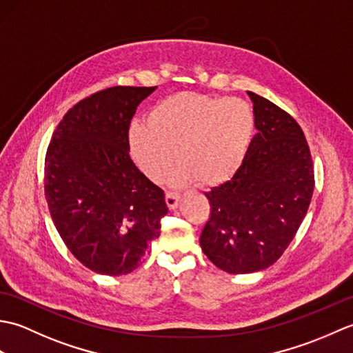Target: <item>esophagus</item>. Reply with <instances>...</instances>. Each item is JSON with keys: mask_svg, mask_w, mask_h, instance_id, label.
I'll return each instance as SVG.
<instances>
[{"mask_svg": "<svg viewBox=\"0 0 353 353\" xmlns=\"http://www.w3.org/2000/svg\"><path fill=\"white\" fill-rule=\"evenodd\" d=\"M179 200H181V194L176 191H167L165 192V201L170 209H176L179 205Z\"/></svg>", "mask_w": 353, "mask_h": 353, "instance_id": "34e87169", "label": "esophagus"}]
</instances>
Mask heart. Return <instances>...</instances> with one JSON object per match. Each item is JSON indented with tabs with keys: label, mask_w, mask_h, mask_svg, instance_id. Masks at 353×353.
<instances>
[{
	"label": "heart",
	"mask_w": 353,
	"mask_h": 353,
	"mask_svg": "<svg viewBox=\"0 0 353 353\" xmlns=\"http://www.w3.org/2000/svg\"><path fill=\"white\" fill-rule=\"evenodd\" d=\"M254 132V114L238 97L179 92L156 103L147 125L129 132L130 152L142 172L159 182L176 159V182L201 186L229 181L241 167Z\"/></svg>",
	"instance_id": "obj_1"
}]
</instances>
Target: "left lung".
<instances>
[{
  "label": "left lung",
  "mask_w": 353,
  "mask_h": 353,
  "mask_svg": "<svg viewBox=\"0 0 353 353\" xmlns=\"http://www.w3.org/2000/svg\"><path fill=\"white\" fill-rule=\"evenodd\" d=\"M247 94L258 133L234 177L205 192L211 216L200 235L209 261L230 274L274 264L301 228L314 191L311 152L301 125L264 97Z\"/></svg>",
  "instance_id": "obj_1"
}]
</instances>
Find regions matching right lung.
I'll return each instance as SVG.
<instances>
[{
    "label": "right lung",
    "instance_id": "1",
    "mask_svg": "<svg viewBox=\"0 0 353 353\" xmlns=\"http://www.w3.org/2000/svg\"><path fill=\"white\" fill-rule=\"evenodd\" d=\"M156 89L114 86L66 112L45 156V197L65 245L95 273L119 276L141 265L167 215L163 191L129 154L138 104Z\"/></svg>",
    "mask_w": 353,
    "mask_h": 353
}]
</instances>
